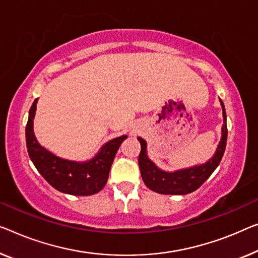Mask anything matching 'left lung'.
<instances>
[{
    "label": "left lung",
    "mask_w": 258,
    "mask_h": 258,
    "mask_svg": "<svg viewBox=\"0 0 258 258\" xmlns=\"http://www.w3.org/2000/svg\"><path fill=\"white\" fill-rule=\"evenodd\" d=\"M220 104L222 107V117H224L221 139L214 155L203 164L179 169L176 171L162 170L148 157L147 142L142 138L138 137V140L141 145V152L138 161H139L142 180L148 189L161 195H187L197 190L212 175V172L220 163L226 149V144H227V124H226L227 117H226L225 105L221 99Z\"/></svg>",
    "instance_id": "1"
}]
</instances>
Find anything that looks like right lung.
Here are the masks:
<instances>
[{
    "label": "right lung",
    "instance_id": "1",
    "mask_svg": "<svg viewBox=\"0 0 258 258\" xmlns=\"http://www.w3.org/2000/svg\"><path fill=\"white\" fill-rule=\"evenodd\" d=\"M38 98L34 99L29 111L25 128L26 147L31 161L39 174L57 191L74 196H90L105 186L119 146L127 136H121L107 141L98 153L88 161H72L59 157L43 147L33 132V119Z\"/></svg>",
    "mask_w": 258,
    "mask_h": 258
}]
</instances>
